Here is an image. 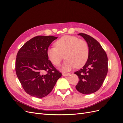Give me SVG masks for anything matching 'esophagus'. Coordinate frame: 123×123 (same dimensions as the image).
Instances as JSON below:
<instances>
[{
    "label": "esophagus",
    "mask_w": 123,
    "mask_h": 123,
    "mask_svg": "<svg viewBox=\"0 0 123 123\" xmlns=\"http://www.w3.org/2000/svg\"><path fill=\"white\" fill-rule=\"evenodd\" d=\"M70 74V73H62V75L64 76H68Z\"/></svg>",
    "instance_id": "34e87169"
}]
</instances>
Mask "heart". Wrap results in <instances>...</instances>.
<instances>
[{
	"label": "heart",
	"mask_w": 123,
	"mask_h": 123,
	"mask_svg": "<svg viewBox=\"0 0 123 123\" xmlns=\"http://www.w3.org/2000/svg\"><path fill=\"white\" fill-rule=\"evenodd\" d=\"M55 47L48 48L47 56L53 65L58 66L65 55L66 60L62 70L68 71L74 68H80L87 62L89 53L87 43L75 36L65 35L56 41Z\"/></svg>",
	"instance_id": "1"
}]
</instances>
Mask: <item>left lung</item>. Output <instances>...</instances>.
<instances>
[{"mask_svg":"<svg viewBox=\"0 0 123 123\" xmlns=\"http://www.w3.org/2000/svg\"><path fill=\"white\" fill-rule=\"evenodd\" d=\"M88 44V61L82 69L74 72L79 77L75 86L81 93L89 94L97 91L102 86L108 72V58L101 45L92 37L80 33Z\"/></svg>","mask_w":123,"mask_h":123,"instance_id":"1","label":"left lung"}]
</instances>
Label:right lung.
<instances>
[{
	"label": "right lung",
	"instance_id": "add662e5",
	"mask_svg": "<svg viewBox=\"0 0 123 123\" xmlns=\"http://www.w3.org/2000/svg\"><path fill=\"white\" fill-rule=\"evenodd\" d=\"M53 36H37L25 43L18 51L15 70L25 91L34 97L42 98L52 90L62 73L48 59L47 51Z\"/></svg>",
	"mask_w": 123,
	"mask_h": 123
}]
</instances>
